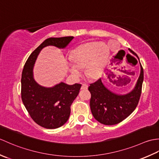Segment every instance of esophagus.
<instances>
[{
  "instance_id": "34e87169",
  "label": "esophagus",
  "mask_w": 159,
  "mask_h": 159,
  "mask_svg": "<svg viewBox=\"0 0 159 159\" xmlns=\"http://www.w3.org/2000/svg\"><path fill=\"white\" fill-rule=\"evenodd\" d=\"M87 88H88V85H87L86 83H83V85H82V86H81V89H87Z\"/></svg>"
}]
</instances>
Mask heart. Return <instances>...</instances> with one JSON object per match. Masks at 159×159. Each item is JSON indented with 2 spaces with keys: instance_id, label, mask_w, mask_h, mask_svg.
<instances>
[{
  "instance_id": "obj_1",
  "label": "heart",
  "mask_w": 159,
  "mask_h": 159,
  "mask_svg": "<svg viewBox=\"0 0 159 159\" xmlns=\"http://www.w3.org/2000/svg\"><path fill=\"white\" fill-rule=\"evenodd\" d=\"M109 50L103 43L88 42L74 49L70 59L73 64H68L69 70L75 77L80 76L81 67L85 66V72L92 79H98L104 72L107 65Z\"/></svg>"
}]
</instances>
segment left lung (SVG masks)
Instances as JSON below:
<instances>
[{
	"label": "left lung",
	"instance_id": "left-lung-1",
	"mask_svg": "<svg viewBox=\"0 0 159 159\" xmlns=\"http://www.w3.org/2000/svg\"><path fill=\"white\" fill-rule=\"evenodd\" d=\"M130 51L136 55L132 50H130ZM140 66V75L135 87L130 92L124 95L111 92L104 86L101 79L90 84L88 89L92 96L91 111L94 118L100 123L104 125L117 124L126 119L135 109L140 98L143 81V70L141 63ZM114 69H117V67H114ZM132 73L134 74V72ZM113 75V74H109L108 78L111 79Z\"/></svg>",
	"mask_w": 159,
	"mask_h": 159
}]
</instances>
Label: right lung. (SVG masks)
<instances>
[{
    "label": "right lung",
    "mask_w": 159,
    "mask_h": 159,
    "mask_svg": "<svg viewBox=\"0 0 159 159\" xmlns=\"http://www.w3.org/2000/svg\"><path fill=\"white\" fill-rule=\"evenodd\" d=\"M74 37L50 38L42 42L26 61L22 73V102L35 123L48 129L59 128L68 120L70 106L79 93L81 85H69L61 82L52 87H45L33 78V67L40 51L46 46L65 48Z\"/></svg>",
    "instance_id": "1"
}]
</instances>
